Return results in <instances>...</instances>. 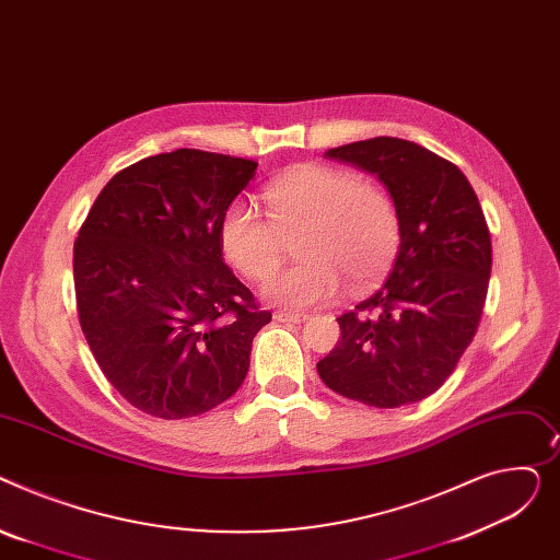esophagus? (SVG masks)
<instances>
[{"label":"esophagus","instance_id":"1","mask_svg":"<svg viewBox=\"0 0 560 560\" xmlns=\"http://www.w3.org/2000/svg\"><path fill=\"white\" fill-rule=\"evenodd\" d=\"M276 320L280 323H305L307 320V314H293V312H276L273 314Z\"/></svg>","mask_w":560,"mask_h":560}]
</instances>
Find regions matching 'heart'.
Returning <instances> with one entry per match:
<instances>
[{
    "mask_svg": "<svg viewBox=\"0 0 560 560\" xmlns=\"http://www.w3.org/2000/svg\"><path fill=\"white\" fill-rule=\"evenodd\" d=\"M269 219L235 201L219 225L221 250L242 276L269 278L282 259L284 237L299 233L303 259L273 276L265 299L287 310L332 301L343 280L352 291L377 282L400 248V214L377 183L330 164H301L265 189Z\"/></svg>",
    "mask_w": 560,
    "mask_h": 560,
    "instance_id": "obj_1",
    "label": "heart"
}]
</instances>
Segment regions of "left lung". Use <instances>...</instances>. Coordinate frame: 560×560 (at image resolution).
Listing matches in <instances>:
<instances>
[{"instance_id":"1","label":"left lung","mask_w":560,"mask_h":560,"mask_svg":"<svg viewBox=\"0 0 560 560\" xmlns=\"http://www.w3.org/2000/svg\"><path fill=\"white\" fill-rule=\"evenodd\" d=\"M325 155L380 178L400 214V250L386 282L337 318L341 339L316 371L369 407L420 402L479 327L492 265L479 199L456 164L409 140L373 138Z\"/></svg>"}]
</instances>
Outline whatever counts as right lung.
Instances as JSON below:
<instances>
[{
    "mask_svg": "<svg viewBox=\"0 0 560 560\" xmlns=\"http://www.w3.org/2000/svg\"><path fill=\"white\" fill-rule=\"evenodd\" d=\"M255 170L196 149L144 158L110 178L79 230L81 330L108 382L149 416L180 420L225 402L271 320L219 242Z\"/></svg>",
    "mask_w": 560,
    "mask_h": 560,
    "instance_id": "right-lung-1",
    "label": "right lung"
}]
</instances>
